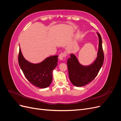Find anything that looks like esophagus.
<instances>
[{
  "label": "esophagus",
  "mask_w": 121,
  "mask_h": 121,
  "mask_svg": "<svg viewBox=\"0 0 121 121\" xmlns=\"http://www.w3.org/2000/svg\"><path fill=\"white\" fill-rule=\"evenodd\" d=\"M65 56H66V54H65V53H61L60 55H59V59L60 60H63L64 58L65 57Z\"/></svg>",
  "instance_id": "esophagus-1"
}]
</instances>
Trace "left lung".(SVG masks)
I'll return each mask as SVG.
<instances>
[{"label": "left lung", "instance_id": "obj_1", "mask_svg": "<svg viewBox=\"0 0 121 121\" xmlns=\"http://www.w3.org/2000/svg\"><path fill=\"white\" fill-rule=\"evenodd\" d=\"M98 37V49L97 57L93 63L88 65H84L79 63L74 53L67 60L69 79L75 86L82 87L86 85L94 79L100 69L104 61V54L102 46L100 35L96 33Z\"/></svg>", "mask_w": 121, "mask_h": 121}]
</instances>
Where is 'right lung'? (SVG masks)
<instances>
[{
    "mask_svg": "<svg viewBox=\"0 0 121 121\" xmlns=\"http://www.w3.org/2000/svg\"><path fill=\"white\" fill-rule=\"evenodd\" d=\"M18 61L28 81L36 87L45 88L52 81V72L57 65L58 56H49L39 63L33 64L25 59L20 47Z\"/></svg>",
    "mask_w": 121,
    "mask_h": 121,
    "instance_id": "right-lung-1",
    "label": "right lung"
}]
</instances>
